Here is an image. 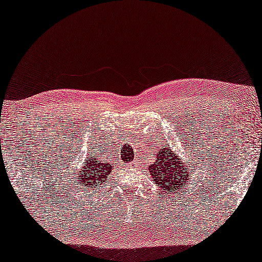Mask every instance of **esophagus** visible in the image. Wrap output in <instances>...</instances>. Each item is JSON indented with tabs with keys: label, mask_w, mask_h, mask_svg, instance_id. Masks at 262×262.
<instances>
[{
	"label": "esophagus",
	"mask_w": 262,
	"mask_h": 262,
	"mask_svg": "<svg viewBox=\"0 0 262 262\" xmlns=\"http://www.w3.org/2000/svg\"><path fill=\"white\" fill-rule=\"evenodd\" d=\"M127 166H128V167H136V163H135V162L128 163V164H127Z\"/></svg>",
	"instance_id": "1"
}]
</instances>
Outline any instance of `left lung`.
I'll return each mask as SVG.
<instances>
[{
	"instance_id": "left-lung-1",
	"label": "left lung",
	"mask_w": 262,
	"mask_h": 262,
	"mask_svg": "<svg viewBox=\"0 0 262 262\" xmlns=\"http://www.w3.org/2000/svg\"><path fill=\"white\" fill-rule=\"evenodd\" d=\"M148 170L154 183L163 188L164 192H168V194L186 185L187 174H184L186 173V166L168 147H163L159 151L155 163L148 166Z\"/></svg>"
}]
</instances>
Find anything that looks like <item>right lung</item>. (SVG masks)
<instances>
[{
	"label": "right lung",
	"mask_w": 262,
	"mask_h": 262,
	"mask_svg": "<svg viewBox=\"0 0 262 262\" xmlns=\"http://www.w3.org/2000/svg\"><path fill=\"white\" fill-rule=\"evenodd\" d=\"M112 170L110 164L100 162L97 157L91 156L89 160L84 163L82 170L78 171L77 176L80 185L88 188L99 186L100 184L105 182L107 176Z\"/></svg>",
	"instance_id": "add662e5"
}]
</instances>
